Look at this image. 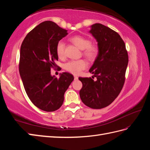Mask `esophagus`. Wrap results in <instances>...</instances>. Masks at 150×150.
I'll list each match as a JSON object with an SVG mask.
<instances>
[{
	"instance_id": "obj_1",
	"label": "esophagus",
	"mask_w": 150,
	"mask_h": 150,
	"mask_svg": "<svg viewBox=\"0 0 150 150\" xmlns=\"http://www.w3.org/2000/svg\"><path fill=\"white\" fill-rule=\"evenodd\" d=\"M78 77H77V76H76V75H75L74 76V79H75V80H77V79H78Z\"/></svg>"
}]
</instances>
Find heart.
Listing matches in <instances>:
<instances>
[{"label": "heart", "mask_w": 150, "mask_h": 150, "mask_svg": "<svg viewBox=\"0 0 150 150\" xmlns=\"http://www.w3.org/2000/svg\"><path fill=\"white\" fill-rule=\"evenodd\" d=\"M70 41L82 50V54L90 60H94L98 55L99 47L96 43H91L88 38L81 35H75L70 39ZM56 51L59 58L65 57V43L62 40L59 41L57 44ZM88 67V62L84 59L70 60L65 64L64 68L66 71L74 75L80 74L82 70Z\"/></svg>", "instance_id": "obj_1"}]
</instances>
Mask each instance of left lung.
I'll use <instances>...</instances> for the list:
<instances>
[{
  "mask_svg": "<svg viewBox=\"0 0 150 150\" xmlns=\"http://www.w3.org/2000/svg\"><path fill=\"white\" fill-rule=\"evenodd\" d=\"M91 27L90 33L97 40L99 52L89 70L94 75L79 78L82 83L79 93L86 106L101 109L112 103L122 90L128 55L125 43L116 31L98 23Z\"/></svg>",
  "mask_w": 150,
  "mask_h": 150,
  "instance_id": "1",
  "label": "left lung"
}]
</instances>
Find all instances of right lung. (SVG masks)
Masks as SVG:
<instances>
[{"instance_id":"add662e5","label":"right lung","mask_w":150,"mask_h":150,"mask_svg":"<svg viewBox=\"0 0 150 150\" xmlns=\"http://www.w3.org/2000/svg\"><path fill=\"white\" fill-rule=\"evenodd\" d=\"M52 21H45L27 34L21 44L19 73L28 97L39 109L54 111L60 108L64 95L74 79L68 72L58 79L51 75L57 67L56 47L68 33Z\"/></svg>"}]
</instances>
